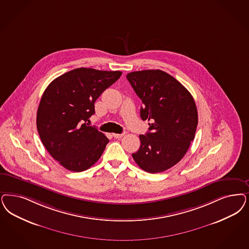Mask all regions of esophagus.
Here are the masks:
<instances>
[{
    "mask_svg": "<svg viewBox=\"0 0 249 249\" xmlns=\"http://www.w3.org/2000/svg\"><path fill=\"white\" fill-rule=\"evenodd\" d=\"M125 135V132L124 133H113V137L116 138V139H120L121 137H123Z\"/></svg>",
    "mask_w": 249,
    "mask_h": 249,
    "instance_id": "obj_1",
    "label": "esophagus"
}]
</instances>
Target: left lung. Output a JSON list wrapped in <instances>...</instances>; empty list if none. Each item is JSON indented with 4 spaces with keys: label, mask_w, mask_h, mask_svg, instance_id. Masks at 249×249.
<instances>
[{
    "label": "left lung",
    "mask_w": 249,
    "mask_h": 249,
    "mask_svg": "<svg viewBox=\"0 0 249 249\" xmlns=\"http://www.w3.org/2000/svg\"><path fill=\"white\" fill-rule=\"evenodd\" d=\"M142 99V120L151 121L149 131L140 135L141 146L132 157L148 173H160L178 163L194 140L197 107L180 83L161 70H145L127 74Z\"/></svg>",
    "instance_id": "1"
}]
</instances>
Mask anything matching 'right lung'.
Wrapping results in <instances>:
<instances>
[{
    "instance_id": "obj_1",
    "label": "right lung",
    "mask_w": 249,
    "mask_h": 249,
    "mask_svg": "<svg viewBox=\"0 0 249 249\" xmlns=\"http://www.w3.org/2000/svg\"><path fill=\"white\" fill-rule=\"evenodd\" d=\"M122 72L77 68L54 79L44 91L36 128L52 157L70 171L90 168L101 157L108 139L86 121L94 102Z\"/></svg>"
}]
</instances>
